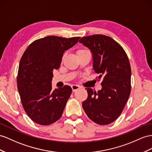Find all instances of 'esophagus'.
<instances>
[{
    "label": "esophagus",
    "instance_id": "esophagus-1",
    "mask_svg": "<svg viewBox=\"0 0 152 152\" xmlns=\"http://www.w3.org/2000/svg\"><path fill=\"white\" fill-rule=\"evenodd\" d=\"M71 88L72 89V91L73 92H75L77 90H78V89H80L81 88V87L79 86V85H72V86H71Z\"/></svg>",
    "mask_w": 152,
    "mask_h": 152
}]
</instances>
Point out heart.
Instances as JSON below:
<instances>
[{"instance_id": "obj_1", "label": "heart", "mask_w": 152, "mask_h": 152, "mask_svg": "<svg viewBox=\"0 0 152 152\" xmlns=\"http://www.w3.org/2000/svg\"><path fill=\"white\" fill-rule=\"evenodd\" d=\"M86 50H85V49H80V50H78L77 51V54H80V53H83V52H85V51H86Z\"/></svg>"}]
</instances>
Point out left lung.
Instances as JSON below:
<instances>
[{"instance_id": "obj_1", "label": "left lung", "mask_w": 152, "mask_h": 152, "mask_svg": "<svg viewBox=\"0 0 152 152\" xmlns=\"http://www.w3.org/2000/svg\"><path fill=\"white\" fill-rule=\"evenodd\" d=\"M79 42L92 54L93 68L103 79L102 88L94 92L87 88L88 97L83 102L85 113L92 121L105 125L121 114L131 91V68L126 53L114 39L103 34L81 38Z\"/></svg>"}]
</instances>
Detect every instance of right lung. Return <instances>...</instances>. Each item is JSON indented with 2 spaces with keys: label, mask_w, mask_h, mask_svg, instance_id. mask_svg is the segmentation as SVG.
<instances>
[{
  "label": "right lung",
  "mask_w": 152,
  "mask_h": 152,
  "mask_svg": "<svg viewBox=\"0 0 152 152\" xmlns=\"http://www.w3.org/2000/svg\"><path fill=\"white\" fill-rule=\"evenodd\" d=\"M80 38L46 37L32 42L23 54L17 88L24 109L34 122L49 125L61 117L72 88L65 85L52 91L53 71L60 67L64 52Z\"/></svg>",
  "instance_id": "1"
}]
</instances>
